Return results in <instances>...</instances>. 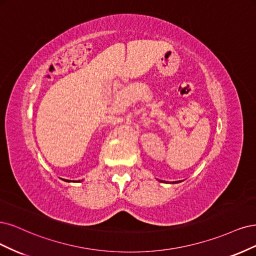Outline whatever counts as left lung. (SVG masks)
I'll return each instance as SVG.
<instances>
[{"mask_svg": "<svg viewBox=\"0 0 256 256\" xmlns=\"http://www.w3.org/2000/svg\"><path fill=\"white\" fill-rule=\"evenodd\" d=\"M173 183H180V182H173Z\"/></svg>", "mask_w": 256, "mask_h": 256, "instance_id": "left-lung-1", "label": "left lung"}]
</instances>
